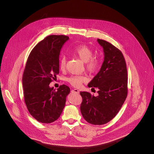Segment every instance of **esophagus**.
<instances>
[{"label":"esophagus","mask_w":154,"mask_h":154,"mask_svg":"<svg viewBox=\"0 0 154 154\" xmlns=\"http://www.w3.org/2000/svg\"><path fill=\"white\" fill-rule=\"evenodd\" d=\"M71 92H72V93H76V94H79V91L77 89H72L71 91Z\"/></svg>","instance_id":"obj_1"}]
</instances>
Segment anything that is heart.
I'll return each instance as SVG.
<instances>
[{"label":"heart","mask_w":154,"mask_h":154,"mask_svg":"<svg viewBox=\"0 0 154 154\" xmlns=\"http://www.w3.org/2000/svg\"><path fill=\"white\" fill-rule=\"evenodd\" d=\"M73 53L80 59L82 62L85 63V67L87 71L91 73H94L99 69L101 60L98 57L93 56V51L91 48L86 45H81L74 49ZM67 59L63 56L60 59L59 66L61 70H64L66 69ZM67 82L73 87L79 88L82 84L87 81V78L84 75H73L71 76L67 79Z\"/></svg>","instance_id":"heart-1"}]
</instances>
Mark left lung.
<instances>
[{
  "instance_id": "8db88e82",
  "label": "left lung",
  "mask_w": 154,
  "mask_h": 154,
  "mask_svg": "<svg viewBox=\"0 0 154 154\" xmlns=\"http://www.w3.org/2000/svg\"><path fill=\"white\" fill-rule=\"evenodd\" d=\"M104 53V60L99 72L88 84L98 89V95L81 92L80 110L84 119L92 125H102L111 121L122 108L128 95V70L122 51L114 45L97 39Z\"/></svg>"
}]
</instances>
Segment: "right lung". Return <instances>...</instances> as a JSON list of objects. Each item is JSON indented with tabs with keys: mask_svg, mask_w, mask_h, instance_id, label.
<instances>
[{
	"mask_svg": "<svg viewBox=\"0 0 154 154\" xmlns=\"http://www.w3.org/2000/svg\"><path fill=\"white\" fill-rule=\"evenodd\" d=\"M68 39L63 35L47 36L34 47L26 60L22 76L24 101L30 114L43 123L58 119L70 92L66 85L57 91L49 87L59 73L60 52Z\"/></svg>",
	"mask_w": 154,
	"mask_h": 154,
	"instance_id": "1",
	"label": "right lung"
}]
</instances>
